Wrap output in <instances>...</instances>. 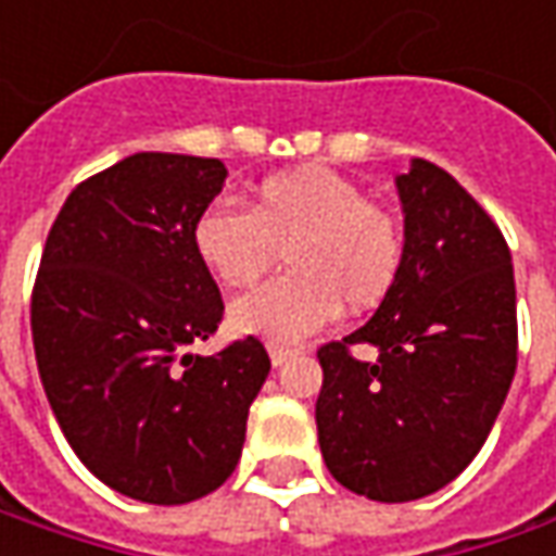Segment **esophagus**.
<instances>
[{
    "mask_svg": "<svg viewBox=\"0 0 556 556\" xmlns=\"http://www.w3.org/2000/svg\"><path fill=\"white\" fill-rule=\"evenodd\" d=\"M268 355H271V365H275V368H281V365L288 362L290 355H293V350H288V346H278V343H271V346H268Z\"/></svg>",
    "mask_w": 556,
    "mask_h": 556,
    "instance_id": "obj_1",
    "label": "esophagus"
}]
</instances>
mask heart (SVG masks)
Wrapping results in <instances>:
<instances>
[{
    "mask_svg": "<svg viewBox=\"0 0 556 556\" xmlns=\"http://www.w3.org/2000/svg\"><path fill=\"white\" fill-rule=\"evenodd\" d=\"M191 241L225 288L253 285L281 247L290 268L231 306L238 331L271 343H296L325 328L340 303L350 312L374 309L395 285L405 256L393 213L328 166L266 176L250 194V210L231 201L206 203Z\"/></svg>",
    "mask_w": 556,
    "mask_h": 556,
    "instance_id": "1",
    "label": "heart"
}]
</instances>
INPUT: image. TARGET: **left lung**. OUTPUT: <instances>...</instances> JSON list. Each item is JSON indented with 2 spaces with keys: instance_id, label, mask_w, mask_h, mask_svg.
<instances>
[{
  "instance_id": "left-lung-1",
  "label": "left lung",
  "mask_w": 556,
  "mask_h": 556,
  "mask_svg": "<svg viewBox=\"0 0 556 556\" xmlns=\"http://www.w3.org/2000/svg\"><path fill=\"white\" fill-rule=\"evenodd\" d=\"M405 256L374 318L318 350V445L371 502H415L477 458L517 371V288L495 219L437 163L395 179ZM353 345H374L371 363Z\"/></svg>"
}]
</instances>
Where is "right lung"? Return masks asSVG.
I'll list each match as a JSON object with an SVG mask.
<instances>
[{"mask_svg":"<svg viewBox=\"0 0 556 556\" xmlns=\"http://www.w3.org/2000/svg\"><path fill=\"white\" fill-rule=\"evenodd\" d=\"M225 176L216 157L132 154L76 185L42 247L30 328L49 405L76 458L136 502L219 489L271 368L256 337L188 353L225 312L191 241Z\"/></svg>","mask_w":556,"mask_h":556,"instance_id":"obj_1","label":"right lung"}]
</instances>
